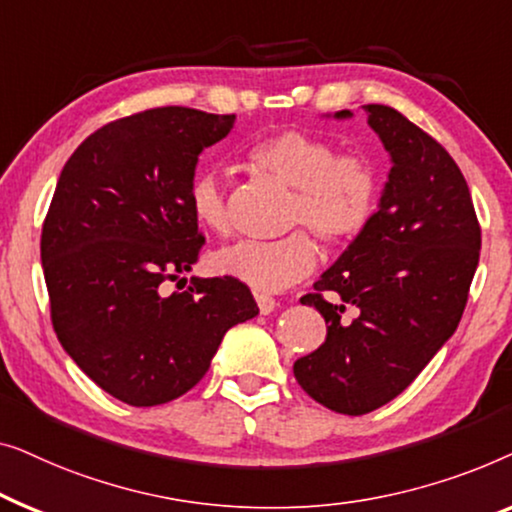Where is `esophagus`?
Listing matches in <instances>:
<instances>
[{
	"mask_svg": "<svg viewBox=\"0 0 512 512\" xmlns=\"http://www.w3.org/2000/svg\"><path fill=\"white\" fill-rule=\"evenodd\" d=\"M255 301H257V308L262 315H269L273 313V308H276V299L269 297V294H255Z\"/></svg>",
	"mask_w": 512,
	"mask_h": 512,
	"instance_id": "1",
	"label": "esophagus"
}]
</instances>
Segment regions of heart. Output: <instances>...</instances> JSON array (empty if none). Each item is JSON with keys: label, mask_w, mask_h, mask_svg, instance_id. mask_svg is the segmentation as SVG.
<instances>
[{"label": "heart", "mask_w": 512, "mask_h": 512, "mask_svg": "<svg viewBox=\"0 0 512 512\" xmlns=\"http://www.w3.org/2000/svg\"><path fill=\"white\" fill-rule=\"evenodd\" d=\"M248 160L278 181L294 187L290 225H304L329 246L350 241L369 225L378 197V178L362 155H336L322 136L283 129L255 141ZM190 211L201 227L227 234L232 218L225 181L218 171H204L190 185ZM318 250L306 232L276 241H239L215 253L213 269L257 292H280L315 269Z\"/></svg>", "instance_id": "heart-1"}]
</instances>
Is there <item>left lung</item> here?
Returning a JSON list of instances; mask_svg holds the SVG:
<instances>
[{"label": "left lung", "instance_id": "left-lung-1", "mask_svg": "<svg viewBox=\"0 0 512 512\" xmlns=\"http://www.w3.org/2000/svg\"><path fill=\"white\" fill-rule=\"evenodd\" d=\"M364 111L392 169L369 225L301 297L325 318L327 338L294 362L308 397L343 415L385 406L420 376L455 334L480 257L469 185L448 150L390 106ZM348 305L352 321L342 318Z\"/></svg>", "mask_w": 512, "mask_h": 512}]
</instances>
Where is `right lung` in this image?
<instances>
[{
    "label": "right lung",
    "mask_w": 512,
    "mask_h": 512,
    "mask_svg": "<svg viewBox=\"0 0 512 512\" xmlns=\"http://www.w3.org/2000/svg\"><path fill=\"white\" fill-rule=\"evenodd\" d=\"M234 115L143 111L90 134L64 164L41 234L50 318L85 376L129 406H160L204 378L222 336L255 318L234 278H192L204 236L190 211L201 150ZM183 280V278H181Z\"/></svg>",
    "instance_id": "obj_1"
}]
</instances>
